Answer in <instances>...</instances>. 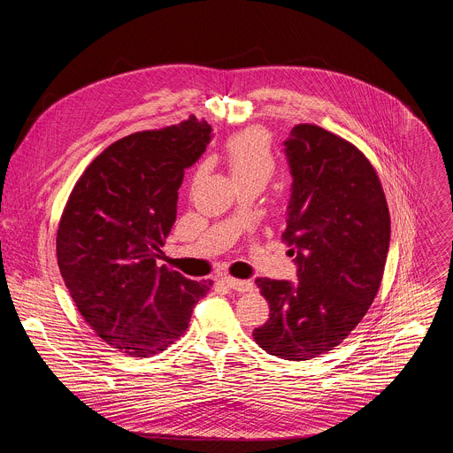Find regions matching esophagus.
Segmentation results:
<instances>
[{"mask_svg":"<svg viewBox=\"0 0 453 453\" xmlns=\"http://www.w3.org/2000/svg\"><path fill=\"white\" fill-rule=\"evenodd\" d=\"M222 283H224L226 287L236 290V292H242V294H243V292H250V290L254 288V285H252L250 281L234 280V278H231V276H224V278H222Z\"/></svg>","mask_w":453,"mask_h":453,"instance_id":"1","label":"esophagus"}]
</instances>
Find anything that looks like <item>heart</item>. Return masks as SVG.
I'll use <instances>...</instances> for the list:
<instances>
[{
  "instance_id": "obj_1",
  "label": "heart",
  "mask_w": 453,
  "mask_h": 453,
  "mask_svg": "<svg viewBox=\"0 0 453 453\" xmlns=\"http://www.w3.org/2000/svg\"><path fill=\"white\" fill-rule=\"evenodd\" d=\"M224 157L233 180L238 184L256 182L265 186L276 170V156L271 143V136L264 128L250 127L227 138L224 145ZM206 172V165H201L196 179Z\"/></svg>"
}]
</instances>
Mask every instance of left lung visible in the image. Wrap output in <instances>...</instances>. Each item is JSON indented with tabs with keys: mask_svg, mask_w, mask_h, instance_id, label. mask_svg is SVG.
Returning a JSON list of instances; mask_svg holds the SVG:
<instances>
[{
	"mask_svg": "<svg viewBox=\"0 0 453 453\" xmlns=\"http://www.w3.org/2000/svg\"><path fill=\"white\" fill-rule=\"evenodd\" d=\"M285 154L292 193L283 240L296 249L297 283L256 280L271 315L252 337L274 357L310 360L339 346L367 313L383 278L391 217L376 170L353 143L299 123Z\"/></svg>",
	"mask_w": 453,
	"mask_h": 453,
	"instance_id": "1",
	"label": "left lung"
}]
</instances>
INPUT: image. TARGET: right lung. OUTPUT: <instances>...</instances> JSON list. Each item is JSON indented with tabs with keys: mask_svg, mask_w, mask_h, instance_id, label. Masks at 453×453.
Returning <instances> with one entry per match:
<instances>
[{
	"mask_svg": "<svg viewBox=\"0 0 453 453\" xmlns=\"http://www.w3.org/2000/svg\"><path fill=\"white\" fill-rule=\"evenodd\" d=\"M211 140L196 116L109 145L73 186L57 229V264L91 330L131 357H152L188 328L211 281L156 257L177 215L184 170Z\"/></svg>",
	"mask_w": 453,
	"mask_h": 453,
	"instance_id": "add662e5",
	"label": "right lung"
}]
</instances>
